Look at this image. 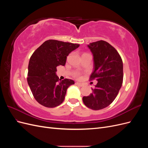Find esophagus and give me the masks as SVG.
I'll return each instance as SVG.
<instances>
[{
    "label": "esophagus",
    "instance_id": "obj_1",
    "mask_svg": "<svg viewBox=\"0 0 148 148\" xmlns=\"http://www.w3.org/2000/svg\"><path fill=\"white\" fill-rule=\"evenodd\" d=\"M76 84L78 85V86H83V84H82V83H78V82H77V83H76Z\"/></svg>",
    "mask_w": 148,
    "mask_h": 148
}]
</instances>
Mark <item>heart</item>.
Returning a JSON list of instances; mask_svg holds the SVG:
<instances>
[{"label":"heart","instance_id":"1","mask_svg":"<svg viewBox=\"0 0 148 148\" xmlns=\"http://www.w3.org/2000/svg\"><path fill=\"white\" fill-rule=\"evenodd\" d=\"M73 77L76 78H78V79H79L80 78H81V75H80L79 73L78 72H75L73 74Z\"/></svg>","mask_w":148,"mask_h":148}]
</instances>
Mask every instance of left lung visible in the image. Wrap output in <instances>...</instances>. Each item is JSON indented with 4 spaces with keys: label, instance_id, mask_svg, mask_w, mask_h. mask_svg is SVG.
<instances>
[{
    "label": "left lung",
    "instance_id": "left-lung-1",
    "mask_svg": "<svg viewBox=\"0 0 148 148\" xmlns=\"http://www.w3.org/2000/svg\"><path fill=\"white\" fill-rule=\"evenodd\" d=\"M93 56L94 70L91 79L97 83L92 92L83 97L84 105L92 110L109 106L117 97L123 82V62L116 49L106 41H101L88 45Z\"/></svg>",
    "mask_w": 148,
    "mask_h": 148
}]
</instances>
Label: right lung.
Here are the masks:
<instances>
[{"label": "right lung", "instance_id": "obj_1", "mask_svg": "<svg viewBox=\"0 0 148 148\" xmlns=\"http://www.w3.org/2000/svg\"><path fill=\"white\" fill-rule=\"evenodd\" d=\"M79 44L57 40H47L31 56L27 81L35 99L46 107H55L64 101L67 88L73 80L59 79L57 66H64L66 57Z\"/></svg>", "mask_w": 148, "mask_h": 148}]
</instances>
